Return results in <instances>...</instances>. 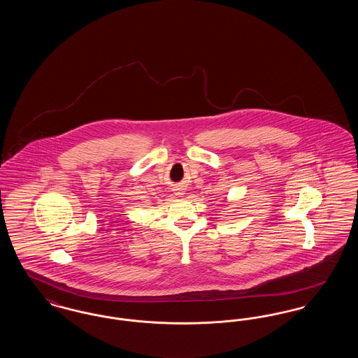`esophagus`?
Wrapping results in <instances>:
<instances>
[{
	"label": "esophagus",
	"mask_w": 358,
	"mask_h": 358,
	"mask_svg": "<svg viewBox=\"0 0 358 358\" xmlns=\"http://www.w3.org/2000/svg\"><path fill=\"white\" fill-rule=\"evenodd\" d=\"M176 194H177L178 197H182V194H184V189H181V187H177V189H176Z\"/></svg>",
	"instance_id": "34e87169"
}]
</instances>
